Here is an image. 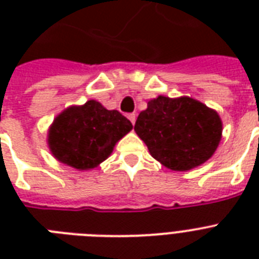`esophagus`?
Returning <instances> with one entry per match:
<instances>
[{"label":"esophagus","instance_id":"esophagus-1","mask_svg":"<svg viewBox=\"0 0 259 259\" xmlns=\"http://www.w3.org/2000/svg\"><path fill=\"white\" fill-rule=\"evenodd\" d=\"M127 118H129L130 119V122H132V123H136V118H137V115H136V114H129V115H127Z\"/></svg>","mask_w":259,"mask_h":259}]
</instances>
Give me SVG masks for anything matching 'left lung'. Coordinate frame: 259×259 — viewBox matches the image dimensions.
I'll use <instances>...</instances> for the list:
<instances>
[{
    "label": "left lung",
    "mask_w": 259,
    "mask_h": 259,
    "mask_svg": "<svg viewBox=\"0 0 259 259\" xmlns=\"http://www.w3.org/2000/svg\"><path fill=\"white\" fill-rule=\"evenodd\" d=\"M134 130L152 157L172 170H189L212 157L222 140L219 114L189 97L158 95L138 115Z\"/></svg>",
    "instance_id": "obj_1"
}]
</instances>
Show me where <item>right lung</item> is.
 <instances>
[{
    "mask_svg": "<svg viewBox=\"0 0 259 259\" xmlns=\"http://www.w3.org/2000/svg\"><path fill=\"white\" fill-rule=\"evenodd\" d=\"M132 129V122L119 111L107 110L91 99L63 110L50 126L47 141L58 161L90 170L105 161L115 144Z\"/></svg>",
    "mask_w": 259,
    "mask_h": 259,
    "instance_id": "add662e5",
    "label": "right lung"
}]
</instances>
